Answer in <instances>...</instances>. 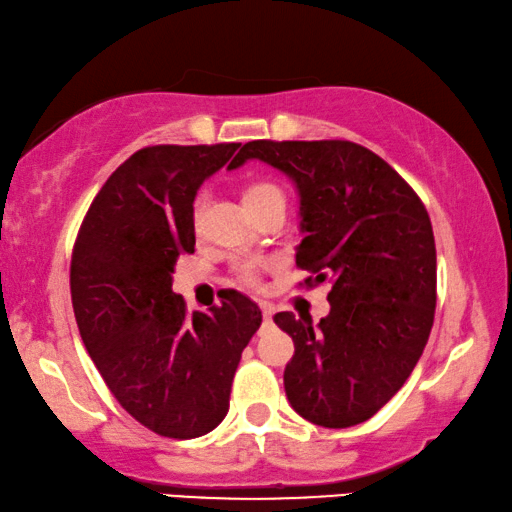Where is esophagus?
Returning <instances> with one entry per match:
<instances>
[{
	"instance_id": "obj_1",
	"label": "esophagus",
	"mask_w": 512,
	"mask_h": 512,
	"mask_svg": "<svg viewBox=\"0 0 512 512\" xmlns=\"http://www.w3.org/2000/svg\"><path fill=\"white\" fill-rule=\"evenodd\" d=\"M259 307H262V319H264V323H271V319H273V305L262 303Z\"/></svg>"
}]
</instances>
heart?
<instances>
[{
	"label": "heart",
	"instance_id": "obj_1",
	"mask_svg": "<svg viewBox=\"0 0 512 512\" xmlns=\"http://www.w3.org/2000/svg\"><path fill=\"white\" fill-rule=\"evenodd\" d=\"M278 196H282V191H280V186H275L273 182H253L246 191H243V205H246V209H250V207L262 205V202L271 200V198H278ZM282 198H285V196H282ZM202 207H205V193H198L196 200H193V205H191V223H193V227L200 225ZM264 266H266L264 259H246V262H239L237 269H234V271H237V278L243 282V285L257 287L259 278H262Z\"/></svg>",
	"mask_w": 512,
	"mask_h": 512
}]
</instances>
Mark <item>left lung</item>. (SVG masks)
<instances>
[{"mask_svg": "<svg viewBox=\"0 0 512 512\" xmlns=\"http://www.w3.org/2000/svg\"><path fill=\"white\" fill-rule=\"evenodd\" d=\"M259 159L300 196L296 266L330 282V314L280 312L294 339L285 392L323 428L371 419L399 392L428 342L437 300L433 225L424 202L376 152L351 141H250L227 168Z\"/></svg>", "mask_w": 512, "mask_h": 512, "instance_id": "left-lung-1", "label": "left lung"}]
</instances>
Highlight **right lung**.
Here are the masks:
<instances>
[{"label": "right lung", "instance_id": "obj_1", "mask_svg": "<svg viewBox=\"0 0 512 512\" xmlns=\"http://www.w3.org/2000/svg\"><path fill=\"white\" fill-rule=\"evenodd\" d=\"M241 143L152 145L134 152L88 207L70 262L81 342L116 401L152 433L191 440L221 424L243 348L262 312L230 291L209 312H186L173 291L193 253L200 184Z\"/></svg>", "mask_w": 512, "mask_h": 512}]
</instances>
